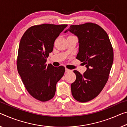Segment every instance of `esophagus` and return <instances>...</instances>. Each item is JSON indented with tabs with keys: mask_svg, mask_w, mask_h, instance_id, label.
Segmentation results:
<instances>
[{
	"mask_svg": "<svg viewBox=\"0 0 127 127\" xmlns=\"http://www.w3.org/2000/svg\"><path fill=\"white\" fill-rule=\"evenodd\" d=\"M72 72V70L68 69V68H65V72H66V73H68V72Z\"/></svg>",
	"mask_w": 127,
	"mask_h": 127,
	"instance_id": "obj_1",
	"label": "esophagus"
}]
</instances>
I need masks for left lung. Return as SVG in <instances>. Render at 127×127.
I'll use <instances>...</instances> for the list:
<instances>
[{"label":"left lung","instance_id":"8db88e82","mask_svg":"<svg viewBox=\"0 0 127 127\" xmlns=\"http://www.w3.org/2000/svg\"><path fill=\"white\" fill-rule=\"evenodd\" d=\"M69 31L77 36L79 43L76 59L86 65L83 74L74 70L76 79L71 84L73 98L86 102L95 98L105 86L114 60V52L109 37L97 24L88 23L71 25Z\"/></svg>","mask_w":127,"mask_h":127}]
</instances>
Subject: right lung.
I'll return each mask as SVG.
<instances>
[{"label":"right lung","instance_id":"obj_1","mask_svg":"<svg viewBox=\"0 0 127 127\" xmlns=\"http://www.w3.org/2000/svg\"><path fill=\"white\" fill-rule=\"evenodd\" d=\"M67 25L43 24L30 27L20 40L17 59V71L27 91L42 102L55 95L56 83L65 72L63 66L46 63L53 50L55 39Z\"/></svg>","mask_w":127,"mask_h":127}]
</instances>
